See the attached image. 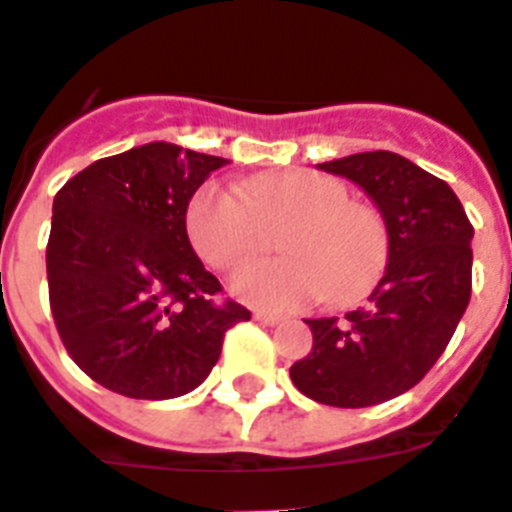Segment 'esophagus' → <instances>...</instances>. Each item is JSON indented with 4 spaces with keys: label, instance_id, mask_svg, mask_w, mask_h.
Returning a JSON list of instances; mask_svg holds the SVG:
<instances>
[{
    "label": "esophagus",
    "instance_id": "obj_1",
    "mask_svg": "<svg viewBox=\"0 0 512 512\" xmlns=\"http://www.w3.org/2000/svg\"><path fill=\"white\" fill-rule=\"evenodd\" d=\"M253 318H256L259 323H264V326H277V323L285 321V318L277 316V313H264V310H256V313H253Z\"/></svg>",
    "mask_w": 512,
    "mask_h": 512
}]
</instances>
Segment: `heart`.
<instances>
[{
    "mask_svg": "<svg viewBox=\"0 0 512 512\" xmlns=\"http://www.w3.org/2000/svg\"><path fill=\"white\" fill-rule=\"evenodd\" d=\"M194 248L217 269L251 261L279 235L287 259L243 266L233 277L240 300L266 310H298L326 295L334 305L365 298L388 266L386 220L370 204L352 202L342 178L285 170L248 178L243 191L204 183L186 212Z\"/></svg>",
    "mask_w": 512,
    "mask_h": 512,
    "instance_id": "obj_1",
    "label": "heart"
}]
</instances>
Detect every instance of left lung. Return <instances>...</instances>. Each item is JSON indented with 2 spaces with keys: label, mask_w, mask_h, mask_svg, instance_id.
<instances>
[{
  "label": "left lung",
  "mask_w": 512,
  "mask_h": 512,
  "mask_svg": "<svg viewBox=\"0 0 512 512\" xmlns=\"http://www.w3.org/2000/svg\"><path fill=\"white\" fill-rule=\"evenodd\" d=\"M318 170L373 199L391 251L365 308L305 321L313 349L290 378L318 404H383L417 386L451 342L471 298L474 227L448 183L396 152H357Z\"/></svg>",
  "instance_id": "obj_1"
}]
</instances>
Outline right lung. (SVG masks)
Instances as JSON below:
<instances>
[{"instance_id": "right-lung-1", "label": "right lung", "mask_w": 512, "mask_h": 512, "mask_svg": "<svg viewBox=\"0 0 512 512\" xmlns=\"http://www.w3.org/2000/svg\"><path fill=\"white\" fill-rule=\"evenodd\" d=\"M230 160L170 142L131 147L69 178L54 196L46 246L51 313L72 360L129 399H176L202 386L243 305L186 233V209Z\"/></svg>"}]
</instances>
